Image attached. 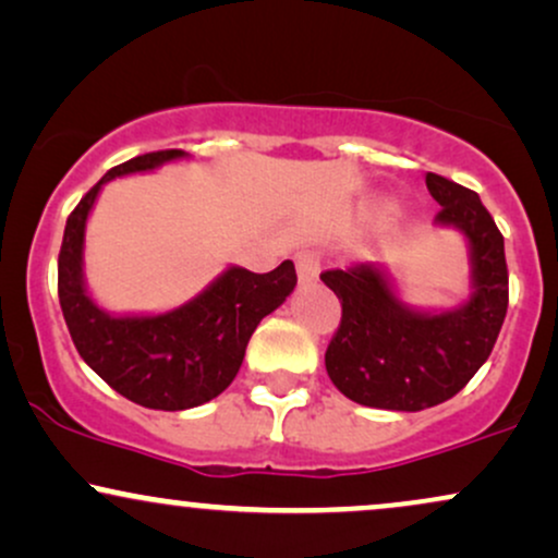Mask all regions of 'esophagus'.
Returning <instances> with one entry per match:
<instances>
[{"instance_id":"obj_1","label":"esophagus","mask_w":558,"mask_h":558,"mask_svg":"<svg viewBox=\"0 0 558 558\" xmlns=\"http://www.w3.org/2000/svg\"><path fill=\"white\" fill-rule=\"evenodd\" d=\"M319 270H322V265H319V254L317 252L301 250L296 254V272H299V286L301 288L317 283Z\"/></svg>"}]
</instances>
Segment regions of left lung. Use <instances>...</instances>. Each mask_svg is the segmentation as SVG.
<instances>
[{
	"mask_svg": "<svg viewBox=\"0 0 558 558\" xmlns=\"http://www.w3.org/2000/svg\"><path fill=\"white\" fill-rule=\"evenodd\" d=\"M426 186L441 205L434 226L465 239L471 293L462 304H408L381 262L322 272L343 306L325 366L332 385L359 405L415 413L454 398L486 364L505 325V236L475 192L436 173H426Z\"/></svg>",
	"mask_w": 558,
	"mask_h": 558,
	"instance_id": "1",
	"label": "left lung"
}]
</instances>
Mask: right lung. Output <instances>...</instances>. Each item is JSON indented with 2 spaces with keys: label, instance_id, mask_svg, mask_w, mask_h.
Wrapping results in <instances>:
<instances>
[{
  "label": "right lung",
  "instance_id": "obj_1",
  "mask_svg": "<svg viewBox=\"0 0 558 558\" xmlns=\"http://www.w3.org/2000/svg\"><path fill=\"white\" fill-rule=\"evenodd\" d=\"M184 150H160L117 166L80 199L59 252V304L77 353L106 385L153 411H186L218 398L239 374L246 343L296 288V267L280 262L257 275L228 265L197 296L169 312H109L85 278V231L98 194L113 179L153 173Z\"/></svg>",
  "mask_w": 558,
  "mask_h": 558
}]
</instances>
